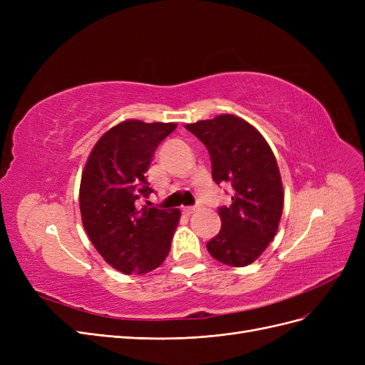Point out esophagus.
<instances>
[{"label": "esophagus", "instance_id": "1", "mask_svg": "<svg viewBox=\"0 0 365 365\" xmlns=\"http://www.w3.org/2000/svg\"><path fill=\"white\" fill-rule=\"evenodd\" d=\"M200 210H201L200 205H196V207H184V208H182V213L189 216V215H193V213H196V212H200Z\"/></svg>", "mask_w": 365, "mask_h": 365}]
</instances>
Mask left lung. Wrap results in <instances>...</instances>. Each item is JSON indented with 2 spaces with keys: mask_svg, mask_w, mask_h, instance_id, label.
I'll return each mask as SVG.
<instances>
[{
  "mask_svg": "<svg viewBox=\"0 0 365 365\" xmlns=\"http://www.w3.org/2000/svg\"><path fill=\"white\" fill-rule=\"evenodd\" d=\"M185 129L208 149L215 182L235 189L231 204L219 208L222 227L207 242L210 256L230 267H247L277 235L284 202L277 160L260 132L237 115L220 114Z\"/></svg>",
  "mask_w": 365,
  "mask_h": 365,
  "instance_id": "obj_1",
  "label": "left lung"
}]
</instances>
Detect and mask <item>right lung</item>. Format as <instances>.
Returning a JSON list of instances; mask_svg holds the SVG:
<instances>
[{
  "label": "right lung",
  "instance_id": "obj_1",
  "mask_svg": "<svg viewBox=\"0 0 365 365\" xmlns=\"http://www.w3.org/2000/svg\"><path fill=\"white\" fill-rule=\"evenodd\" d=\"M176 123L129 118L97 140L82 172V224L103 260L123 274H146L168 257L181 212L138 205L152 189L146 172Z\"/></svg>",
  "mask_w": 365,
  "mask_h": 365
}]
</instances>
